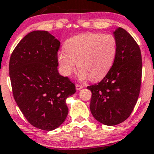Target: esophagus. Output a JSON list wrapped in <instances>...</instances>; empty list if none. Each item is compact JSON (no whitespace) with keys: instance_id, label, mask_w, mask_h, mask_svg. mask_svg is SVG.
<instances>
[{"instance_id":"34e87169","label":"esophagus","mask_w":154,"mask_h":154,"mask_svg":"<svg viewBox=\"0 0 154 154\" xmlns=\"http://www.w3.org/2000/svg\"><path fill=\"white\" fill-rule=\"evenodd\" d=\"M83 88H84V86H83V85H76V89H77V91L81 90V89H82Z\"/></svg>"}]
</instances>
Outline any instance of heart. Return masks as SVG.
Returning a JSON list of instances; mask_svg holds the SVG:
<instances>
[{
    "mask_svg": "<svg viewBox=\"0 0 154 154\" xmlns=\"http://www.w3.org/2000/svg\"><path fill=\"white\" fill-rule=\"evenodd\" d=\"M58 53V62L65 76L75 71L77 63L81 80L98 81L106 75L117 55V40L111 34L89 32L72 37Z\"/></svg>",
    "mask_w": 154,
    "mask_h": 154,
    "instance_id": "obj_1",
    "label": "heart"
}]
</instances>
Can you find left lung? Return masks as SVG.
Returning a JSON list of instances; mask_svg holds the SVG:
<instances>
[{"instance_id": "left-lung-1", "label": "left lung", "mask_w": 154, "mask_h": 154, "mask_svg": "<svg viewBox=\"0 0 154 154\" xmlns=\"http://www.w3.org/2000/svg\"><path fill=\"white\" fill-rule=\"evenodd\" d=\"M118 50L114 64L102 81L87 87L91 91L90 109L97 121L116 125L126 120L136 105L142 78L140 46L122 28L114 32Z\"/></svg>"}]
</instances>
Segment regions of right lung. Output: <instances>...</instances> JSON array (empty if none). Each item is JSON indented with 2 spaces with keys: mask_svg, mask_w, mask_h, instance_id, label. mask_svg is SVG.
<instances>
[{
  "mask_svg": "<svg viewBox=\"0 0 154 154\" xmlns=\"http://www.w3.org/2000/svg\"><path fill=\"white\" fill-rule=\"evenodd\" d=\"M59 40L46 31H33L14 48L9 62L13 96L31 125L51 131L65 121L66 99L75 85L57 70Z\"/></svg>",
  "mask_w": 154,
  "mask_h": 154,
  "instance_id": "1",
  "label": "right lung"
}]
</instances>
